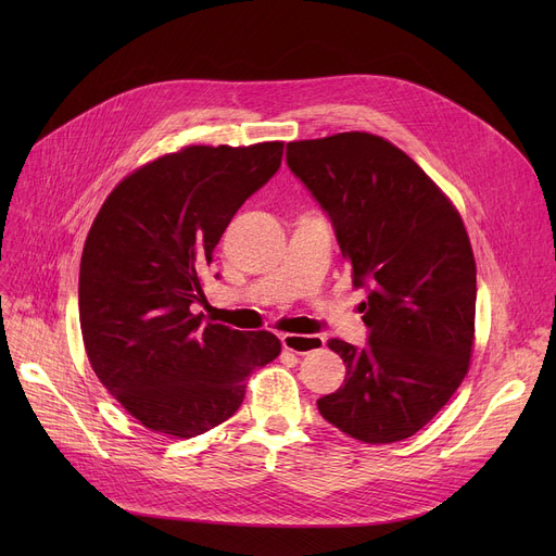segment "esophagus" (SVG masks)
Here are the masks:
<instances>
[{
	"label": "esophagus",
	"mask_w": 556,
	"mask_h": 556,
	"mask_svg": "<svg viewBox=\"0 0 556 556\" xmlns=\"http://www.w3.org/2000/svg\"><path fill=\"white\" fill-rule=\"evenodd\" d=\"M281 344L286 352L293 354H311L317 352V349L325 346V338L323 336H300V333H283L281 336Z\"/></svg>",
	"instance_id": "34e87169"
}]
</instances>
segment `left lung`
Instances as JSON below:
<instances>
[{
	"mask_svg": "<svg viewBox=\"0 0 556 556\" xmlns=\"http://www.w3.org/2000/svg\"><path fill=\"white\" fill-rule=\"evenodd\" d=\"M286 162L327 212L352 266L367 346L329 340L344 386L317 399L329 424L365 444L421 430L469 371L476 258L469 233L415 160L369 132L290 141Z\"/></svg>",
	"mask_w": 556,
	"mask_h": 556,
	"instance_id": "left-lung-1",
	"label": "left lung"
}]
</instances>
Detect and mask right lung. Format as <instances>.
Instances as JSON below:
<instances>
[{"label":"right lung","mask_w":556,"mask_h":556,"mask_svg":"<svg viewBox=\"0 0 556 556\" xmlns=\"http://www.w3.org/2000/svg\"><path fill=\"white\" fill-rule=\"evenodd\" d=\"M283 141L187 146L130 173L103 202L78 277L87 358L146 428L182 437L227 421L248 376L275 361L270 331L204 323L202 273L241 204L281 166Z\"/></svg>","instance_id":"right-lung-1"}]
</instances>
